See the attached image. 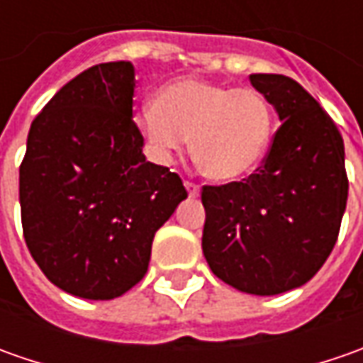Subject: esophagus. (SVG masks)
Instances as JSON below:
<instances>
[{
    "mask_svg": "<svg viewBox=\"0 0 363 363\" xmlns=\"http://www.w3.org/2000/svg\"><path fill=\"white\" fill-rule=\"evenodd\" d=\"M184 186H186V189H188L189 198H198V196H200V186H198V184H194V182H186Z\"/></svg>",
    "mask_w": 363,
    "mask_h": 363,
    "instance_id": "obj_1",
    "label": "esophagus"
}]
</instances>
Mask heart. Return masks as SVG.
<instances>
[{
	"label": "heart",
	"instance_id": "1",
	"mask_svg": "<svg viewBox=\"0 0 363 363\" xmlns=\"http://www.w3.org/2000/svg\"><path fill=\"white\" fill-rule=\"evenodd\" d=\"M271 103L255 89H232L202 78H182L155 94V105L135 115L151 155L169 163L186 143L203 174L230 184L250 175L272 139Z\"/></svg>",
	"mask_w": 363,
	"mask_h": 363
}]
</instances>
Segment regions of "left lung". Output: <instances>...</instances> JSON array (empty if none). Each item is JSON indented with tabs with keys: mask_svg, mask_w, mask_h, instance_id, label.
Returning <instances> with one entry per match:
<instances>
[{
	"mask_svg": "<svg viewBox=\"0 0 363 363\" xmlns=\"http://www.w3.org/2000/svg\"><path fill=\"white\" fill-rule=\"evenodd\" d=\"M281 127L257 174L203 186L202 250L212 272L250 295H279L311 281L331 255L345 202L343 139L297 80L250 74Z\"/></svg>",
	"mask_w": 363,
	"mask_h": 363,
	"instance_id": "left-lung-1",
	"label": "left lung"
}]
</instances>
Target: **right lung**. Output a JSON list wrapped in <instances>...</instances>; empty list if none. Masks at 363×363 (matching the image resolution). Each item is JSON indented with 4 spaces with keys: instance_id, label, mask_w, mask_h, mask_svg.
<instances>
[{
    "instance_id": "right-lung-1",
    "label": "right lung",
    "mask_w": 363,
    "mask_h": 363,
    "mask_svg": "<svg viewBox=\"0 0 363 363\" xmlns=\"http://www.w3.org/2000/svg\"><path fill=\"white\" fill-rule=\"evenodd\" d=\"M135 68L96 64L56 92L20 165L23 238L50 283L92 301L145 277L153 236L188 198L179 175L143 155Z\"/></svg>"
}]
</instances>
